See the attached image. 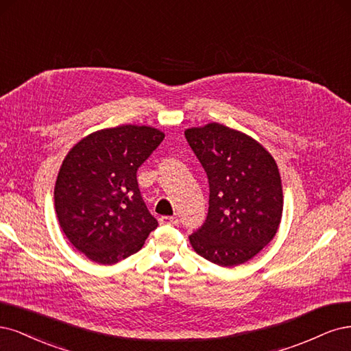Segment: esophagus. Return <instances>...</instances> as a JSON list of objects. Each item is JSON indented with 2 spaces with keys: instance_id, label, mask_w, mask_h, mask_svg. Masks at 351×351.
Returning a JSON list of instances; mask_svg holds the SVG:
<instances>
[{
  "instance_id": "1",
  "label": "esophagus",
  "mask_w": 351,
  "mask_h": 351,
  "mask_svg": "<svg viewBox=\"0 0 351 351\" xmlns=\"http://www.w3.org/2000/svg\"><path fill=\"white\" fill-rule=\"evenodd\" d=\"M160 224H171V226H176L179 223L178 217H172V216H162L159 219Z\"/></svg>"
}]
</instances>
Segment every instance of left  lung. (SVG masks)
I'll list each match as a JSON object with an SVG mask.
<instances>
[{"instance_id":"1","label":"left lung","mask_w":351,"mask_h":351,"mask_svg":"<svg viewBox=\"0 0 351 351\" xmlns=\"http://www.w3.org/2000/svg\"><path fill=\"white\" fill-rule=\"evenodd\" d=\"M210 185L206 223L189 236L210 263L250 261L276 236L282 214L278 166L264 147L237 130L211 122L185 130Z\"/></svg>"}]
</instances>
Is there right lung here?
Instances as JSON below:
<instances>
[{
	"label": "right lung",
	"mask_w": 351,
	"mask_h": 351,
	"mask_svg": "<svg viewBox=\"0 0 351 351\" xmlns=\"http://www.w3.org/2000/svg\"><path fill=\"white\" fill-rule=\"evenodd\" d=\"M163 138L160 130L128 123L88 134L65 156L53 191L56 217L93 263L110 265L138 252L157 228L137 171Z\"/></svg>",
	"instance_id": "obj_1"
}]
</instances>
